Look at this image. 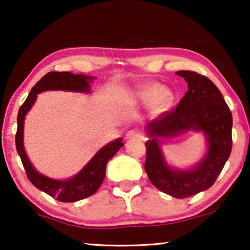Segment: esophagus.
Masks as SVG:
<instances>
[{"label":"esophagus","instance_id":"34e87169","mask_svg":"<svg viewBox=\"0 0 250 250\" xmlns=\"http://www.w3.org/2000/svg\"><path fill=\"white\" fill-rule=\"evenodd\" d=\"M135 138H141V133L135 131V129H131V131H128L125 134L126 140H132V139H135Z\"/></svg>","mask_w":250,"mask_h":250}]
</instances>
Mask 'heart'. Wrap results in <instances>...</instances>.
Instances as JSON below:
<instances>
[{"instance_id":"heart-1","label":"heart","mask_w":250,"mask_h":250,"mask_svg":"<svg viewBox=\"0 0 250 250\" xmlns=\"http://www.w3.org/2000/svg\"><path fill=\"white\" fill-rule=\"evenodd\" d=\"M132 100L139 104H148L150 115L159 116L168 111L175 100V95L168 87L157 82L139 85L132 92Z\"/></svg>"}]
</instances>
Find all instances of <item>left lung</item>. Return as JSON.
Wrapping results in <instances>:
<instances>
[{"label": "left lung", "instance_id": "8db88e82", "mask_svg": "<svg viewBox=\"0 0 250 250\" xmlns=\"http://www.w3.org/2000/svg\"><path fill=\"white\" fill-rule=\"evenodd\" d=\"M188 83V92L175 110L167 111L146 126L145 169L149 180L163 192L187 198L213 186L232 149V114L213 82L189 70L176 71ZM192 130L203 132L208 149L190 169H176L167 163L161 149L163 138Z\"/></svg>", "mask_w": 250, "mask_h": 250}]
</instances>
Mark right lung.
<instances>
[{"label":"right lung","instance_id":"1","mask_svg":"<svg viewBox=\"0 0 250 250\" xmlns=\"http://www.w3.org/2000/svg\"><path fill=\"white\" fill-rule=\"evenodd\" d=\"M95 77L87 75H75L69 71H51L41 78L35 86L29 92L26 101L20 107L17 123L16 146L18 155L21 158L22 165L26 169V174L30 182L43 192H45L57 200L62 203H75L82 200L97 192L105 176V167L109 160L114 157L119 149L124 146L123 139L118 138L115 141L109 142L108 145L99 150L88 163L78 172L76 175L66 180L51 179L37 172L33 164L27 156L25 146H23V125L25 117L28 111L35 104L37 94L45 91H68L78 92V93H90L91 83Z\"/></svg>","mask_w":250,"mask_h":250}]
</instances>
